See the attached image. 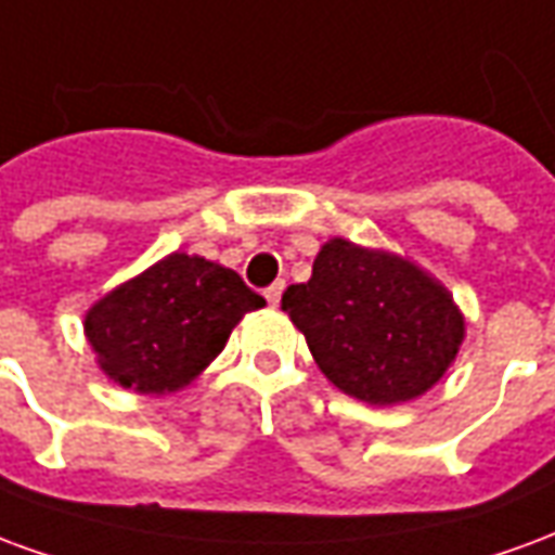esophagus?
<instances>
[{
  "label": "esophagus",
  "instance_id": "34e87169",
  "mask_svg": "<svg viewBox=\"0 0 555 555\" xmlns=\"http://www.w3.org/2000/svg\"><path fill=\"white\" fill-rule=\"evenodd\" d=\"M282 291H285V282H273V285L264 291L267 302H270V306H279V300H282Z\"/></svg>",
  "mask_w": 555,
  "mask_h": 555
}]
</instances>
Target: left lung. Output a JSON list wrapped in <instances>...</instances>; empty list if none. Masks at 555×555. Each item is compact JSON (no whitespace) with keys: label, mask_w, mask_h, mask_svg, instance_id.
<instances>
[{"label":"left lung","mask_w":555,"mask_h":555,"mask_svg":"<svg viewBox=\"0 0 555 555\" xmlns=\"http://www.w3.org/2000/svg\"><path fill=\"white\" fill-rule=\"evenodd\" d=\"M318 369L369 404L428 392L457 357L464 314L425 270L345 237L321 246L312 279L282 294Z\"/></svg>","instance_id":"obj_1"}]
</instances>
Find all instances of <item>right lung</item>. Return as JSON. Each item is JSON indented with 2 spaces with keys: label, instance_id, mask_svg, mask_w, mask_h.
Returning a JSON list of instances; mask_svg holds the SVG:
<instances>
[{
  "label": "right lung",
  "instance_id": "right-lung-1",
  "mask_svg": "<svg viewBox=\"0 0 555 555\" xmlns=\"http://www.w3.org/2000/svg\"><path fill=\"white\" fill-rule=\"evenodd\" d=\"M261 306L264 297L229 267L171 253L94 302L86 338L109 380L142 396H166L193 384L243 314Z\"/></svg>",
  "mask_w": 555,
  "mask_h": 555
}]
</instances>
